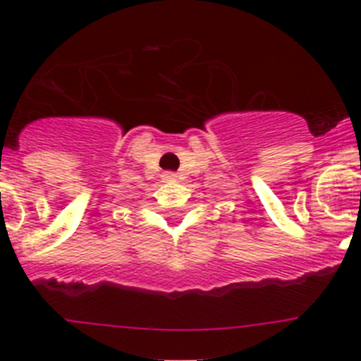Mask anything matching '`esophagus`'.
<instances>
[{
  "label": "esophagus",
  "instance_id": "obj_1",
  "mask_svg": "<svg viewBox=\"0 0 361 361\" xmlns=\"http://www.w3.org/2000/svg\"><path fill=\"white\" fill-rule=\"evenodd\" d=\"M162 178H164V180H175V178H177V175L171 173V171H168V173L162 175Z\"/></svg>",
  "mask_w": 361,
  "mask_h": 361
}]
</instances>
